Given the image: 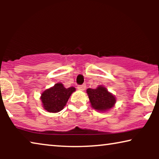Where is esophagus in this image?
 Returning a JSON list of instances; mask_svg holds the SVG:
<instances>
[{
	"mask_svg": "<svg viewBox=\"0 0 159 159\" xmlns=\"http://www.w3.org/2000/svg\"><path fill=\"white\" fill-rule=\"evenodd\" d=\"M77 88H78V90H85V88H86V84H80V85H78Z\"/></svg>",
	"mask_w": 159,
	"mask_h": 159,
	"instance_id": "obj_1",
	"label": "esophagus"
}]
</instances>
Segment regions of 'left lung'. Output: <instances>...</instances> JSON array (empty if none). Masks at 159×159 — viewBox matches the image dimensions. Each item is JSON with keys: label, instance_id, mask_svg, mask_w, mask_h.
Returning <instances> with one entry per match:
<instances>
[{"label": "left lung", "instance_id": "8db88e82", "mask_svg": "<svg viewBox=\"0 0 159 159\" xmlns=\"http://www.w3.org/2000/svg\"><path fill=\"white\" fill-rule=\"evenodd\" d=\"M92 107L100 111H105L111 108L116 103V98L104 87L99 86L95 89L87 90Z\"/></svg>", "mask_w": 159, "mask_h": 159}]
</instances>
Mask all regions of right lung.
Segmentation results:
<instances>
[{
	"instance_id": "add662e5",
	"label": "right lung",
	"mask_w": 159,
	"mask_h": 159,
	"mask_svg": "<svg viewBox=\"0 0 159 159\" xmlns=\"http://www.w3.org/2000/svg\"><path fill=\"white\" fill-rule=\"evenodd\" d=\"M75 88H65L61 83H57L53 88L45 90L41 95L43 107L47 111L56 113L61 111Z\"/></svg>"
}]
</instances>
